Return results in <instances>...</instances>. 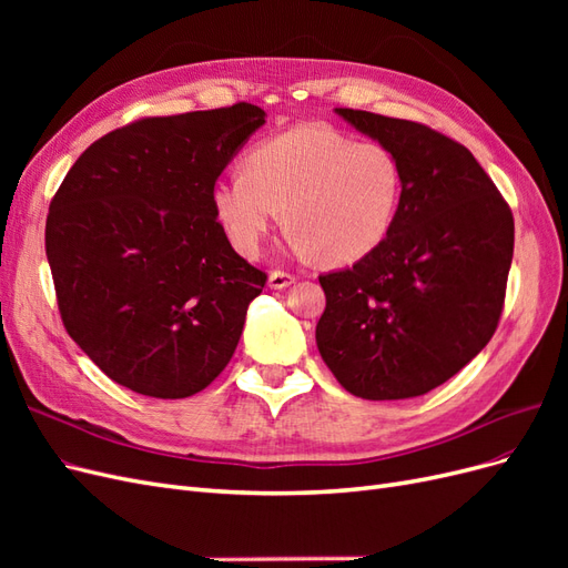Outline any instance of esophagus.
Segmentation results:
<instances>
[{"label": "esophagus", "mask_w": 568, "mask_h": 568, "mask_svg": "<svg viewBox=\"0 0 568 568\" xmlns=\"http://www.w3.org/2000/svg\"><path fill=\"white\" fill-rule=\"evenodd\" d=\"M294 282H296L294 274L282 272V270L270 272V277H267V286H270V288H286V286L294 284Z\"/></svg>", "instance_id": "1"}]
</instances>
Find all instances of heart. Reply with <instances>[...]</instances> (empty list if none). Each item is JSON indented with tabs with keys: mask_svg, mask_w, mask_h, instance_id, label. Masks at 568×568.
<instances>
[{
	"mask_svg": "<svg viewBox=\"0 0 568 568\" xmlns=\"http://www.w3.org/2000/svg\"><path fill=\"white\" fill-rule=\"evenodd\" d=\"M244 165L213 186L215 217L242 255L261 253L284 209L296 248L332 265L374 253L398 217L403 168L379 142L298 125L253 146Z\"/></svg>",
	"mask_w": 568,
	"mask_h": 568,
	"instance_id": "heart-1",
	"label": "heart"
}]
</instances>
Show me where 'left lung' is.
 Listing matches in <instances>:
<instances>
[{
  "mask_svg": "<svg viewBox=\"0 0 568 568\" xmlns=\"http://www.w3.org/2000/svg\"><path fill=\"white\" fill-rule=\"evenodd\" d=\"M388 146L403 199L386 242L322 274L324 365L365 400L424 395L486 348L503 313L514 217L467 146L412 120L334 109Z\"/></svg>",
  "mask_w": 568,
  "mask_h": 568,
  "instance_id": "8db88e82",
  "label": "left lung"
}]
</instances>
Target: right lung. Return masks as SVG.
<instances>
[{
	"mask_svg": "<svg viewBox=\"0 0 568 568\" xmlns=\"http://www.w3.org/2000/svg\"><path fill=\"white\" fill-rule=\"evenodd\" d=\"M265 118L253 104L144 118L68 170L47 261L65 332L115 384L186 398L232 359L267 277L232 248L213 186Z\"/></svg>",
	"mask_w": 568,
	"mask_h": 568,
	"instance_id": "obj_1",
	"label": "right lung"
}]
</instances>
